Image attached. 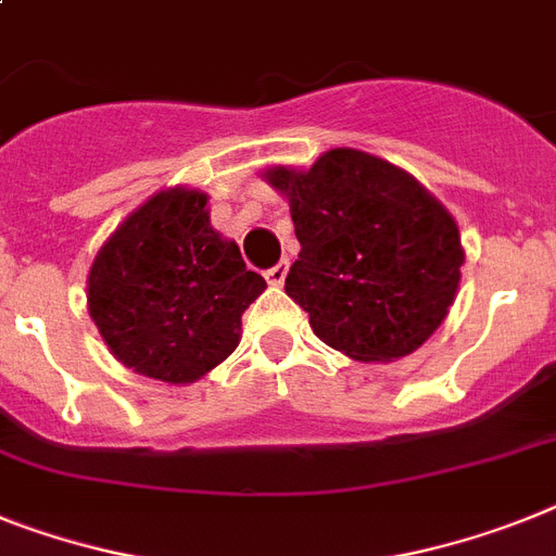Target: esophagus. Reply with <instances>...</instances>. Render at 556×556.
<instances>
[{"label":"esophagus","instance_id":"obj_1","mask_svg":"<svg viewBox=\"0 0 556 556\" xmlns=\"http://www.w3.org/2000/svg\"><path fill=\"white\" fill-rule=\"evenodd\" d=\"M288 277V260H282V263H277L274 268L265 270V279H268V286H282Z\"/></svg>","mask_w":556,"mask_h":556}]
</instances>
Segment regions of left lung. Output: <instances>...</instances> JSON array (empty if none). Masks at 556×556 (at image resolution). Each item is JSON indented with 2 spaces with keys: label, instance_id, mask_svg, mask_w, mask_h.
I'll use <instances>...</instances> for the list:
<instances>
[{
  "label": "left lung",
  "instance_id": "8db88e82",
  "mask_svg": "<svg viewBox=\"0 0 556 556\" xmlns=\"http://www.w3.org/2000/svg\"><path fill=\"white\" fill-rule=\"evenodd\" d=\"M302 251L286 293L321 342L353 362H395L441 328L466 254L458 223L407 169L330 149L311 169L270 166Z\"/></svg>",
  "mask_w": 556,
  "mask_h": 556
}]
</instances>
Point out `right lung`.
Returning <instances> with one entry per match:
<instances>
[{"label": "right lung", "mask_w": 556, "mask_h": 556, "mask_svg": "<svg viewBox=\"0 0 556 556\" xmlns=\"http://www.w3.org/2000/svg\"><path fill=\"white\" fill-rule=\"evenodd\" d=\"M265 291L235 240L208 220V194L155 191L98 249L87 311L110 353L138 376L191 384L240 344L242 311Z\"/></svg>", "instance_id": "right-lung-1"}]
</instances>
